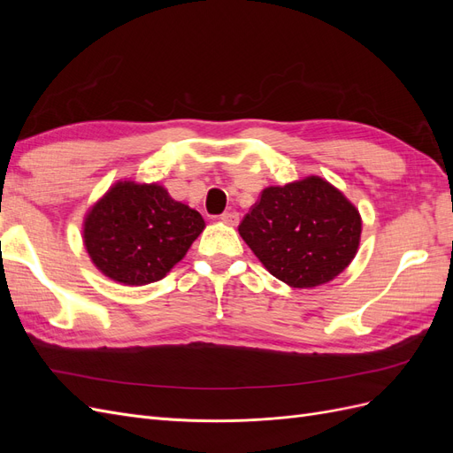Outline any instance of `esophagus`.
<instances>
[{"instance_id":"1","label":"esophagus","mask_w":453,"mask_h":453,"mask_svg":"<svg viewBox=\"0 0 453 453\" xmlns=\"http://www.w3.org/2000/svg\"><path fill=\"white\" fill-rule=\"evenodd\" d=\"M221 221H223V223H226V225L236 226V225H238V221H240V215H238L236 211H225V213L221 215Z\"/></svg>"}]
</instances>
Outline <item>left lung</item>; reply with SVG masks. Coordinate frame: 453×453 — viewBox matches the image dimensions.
Segmentation results:
<instances>
[{"label": "left lung", "instance_id": "8db88e82", "mask_svg": "<svg viewBox=\"0 0 453 453\" xmlns=\"http://www.w3.org/2000/svg\"><path fill=\"white\" fill-rule=\"evenodd\" d=\"M266 270L308 289L334 280L359 248L361 215L321 177L268 187L238 226Z\"/></svg>", "mask_w": 453, "mask_h": 453}]
</instances>
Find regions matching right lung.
Returning <instances> with one entry per match:
<instances>
[{
  "instance_id": "obj_1",
  "label": "right lung",
  "mask_w": 453,
  "mask_h": 453,
  "mask_svg": "<svg viewBox=\"0 0 453 453\" xmlns=\"http://www.w3.org/2000/svg\"><path fill=\"white\" fill-rule=\"evenodd\" d=\"M203 226L202 215L175 202L166 188L120 181L88 211L83 238L107 278L145 285L166 276Z\"/></svg>"
}]
</instances>
